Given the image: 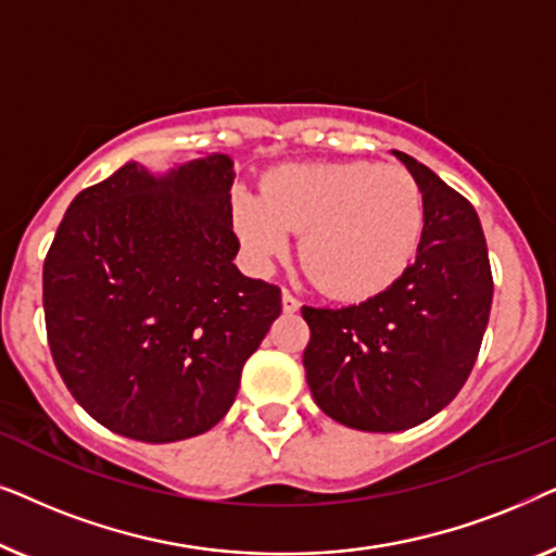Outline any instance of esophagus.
<instances>
[{"label":"esophagus","instance_id":"1","mask_svg":"<svg viewBox=\"0 0 556 556\" xmlns=\"http://www.w3.org/2000/svg\"><path fill=\"white\" fill-rule=\"evenodd\" d=\"M280 299H283V311L286 314H295V311H299V299H295V295L288 291V288H283V295H280Z\"/></svg>","mask_w":556,"mask_h":556}]
</instances>
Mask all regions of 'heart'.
I'll use <instances>...</instances> for the list:
<instances>
[{"mask_svg":"<svg viewBox=\"0 0 556 556\" xmlns=\"http://www.w3.org/2000/svg\"><path fill=\"white\" fill-rule=\"evenodd\" d=\"M235 230L257 265L286 255L288 232L301 235V265L318 291L344 301L384 293L420 250L425 200L402 166L346 162L280 166L261 200L238 192Z\"/></svg>","mask_w":556,"mask_h":556,"instance_id":"obj_1","label":"heart"}]
</instances>
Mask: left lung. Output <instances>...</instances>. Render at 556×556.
Instances as JSON below:
<instances>
[{
  "instance_id": "obj_1",
  "label": "left lung",
  "mask_w": 556,
  "mask_h": 556,
  "mask_svg": "<svg viewBox=\"0 0 556 556\" xmlns=\"http://www.w3.org/2000/svg\"><path fill=\"white\" fill-rule=\"evenodd\" d=\"M425 232L392 288L346 308L303 306V367L316 405L364 432H400L438 415L473 369L489 326L493 276L473 204L417 159Z\"/></svg>"
}]
</instances>
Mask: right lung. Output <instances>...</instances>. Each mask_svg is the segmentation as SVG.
<instances>
[{"instance_id": "add662e5", "label": "right lung", "mask_w": 556, "mask_h": 556, "mask_svg": "<svg viewBox=\"0 0 556 556\" xmlns=\"http://www.w3.org/2000/svg\"><path fill=\"white\" fill-rule=\"evenodd\" d=\"M230 156L154 177L128 162L67 207L42 268L55 367L118 435L174 443L232 407L280 288L235 268Z\"/></svg>"}]
</instances>
